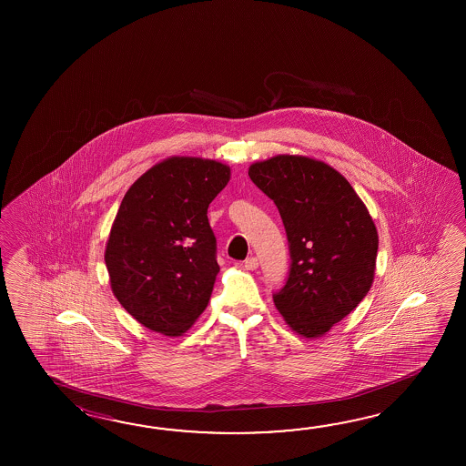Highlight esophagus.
Masks as SVG:
<instances>
[{"label": "esophagus", "mask_w": 466, "mask_h": 466, "mask_svg": "<svg viewBox=\"0 0 466 466\" xmlns=\"http://www.w3.org/2000/svg\"><path fill=\"white\" fill-rule=\"evenodd\" d=\"M258 265H259V263H258L257 257H249L245 259V268H247V269H257Z\"/></svg>", "instance_id": "obj_1"}]
</instances>
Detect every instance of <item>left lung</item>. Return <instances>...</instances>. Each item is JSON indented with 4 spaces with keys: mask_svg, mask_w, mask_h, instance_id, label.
<instances>
[{
    "mask_svg": "<svg viewBox=\"0 0 466 466\" xmlns=\"http://www.w3.org/2000/svg\"><path fill=\"white\" fill-rule=\"evenodd\" d=\"M248 175L273 199L287 231L291 263L275 307L301 337H321L371 288L375 223L345 177L323 161L279 155L253 163Z\"/></svg>",
    "mask_w": 466,
    "mask_h": 466,
    "instance_id": "8db88e82",
    "label": "left lung"
}]
</instances>
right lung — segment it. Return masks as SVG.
I'll return each instance as SVG.
<instances>
[{
	"mask_svg": "<svg viewBox=\"0 0 466 466\" xmlns=\"http://www.w3.org/2000/svg\"><path fill=\"white\" fill-rule=\"evenodd\" d=\"M229 181L213 159H165L119 205L105 261L115 297L143 327L185 333L208 307L218 275L209 203Z\"/></svg>",
	"mask_w": 466,
	"mask_h": 466,
	"instance_id": "1",
	"label": "right lung"
}]
</instances>
